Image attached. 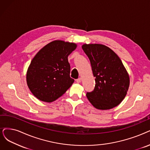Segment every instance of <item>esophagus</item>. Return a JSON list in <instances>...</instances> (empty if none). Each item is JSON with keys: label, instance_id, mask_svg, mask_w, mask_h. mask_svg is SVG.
I'll use <instances>...</instances> for the list:
<instances>
[{"label": "esophagus", "instance_id": "1", "mask_svg": "<svg viewBox=\"0 0 150 150\" xmlns=\"http://www.w3.org/2000/svg\"><path fill=\"white\" fill-rule=\"evenodd\" d=\"M76 82L77 83H80L81 82V77H79V78H78V79H76Z\"/></svg>", "mask_w": 150, "mask_h": 150}]
</instances>
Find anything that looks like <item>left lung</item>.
Masks as SVG:
<instances>
[{
  "mask_svg": "<svg viewBox=\"0 0 150 150\" xmlns=\"http://www.w3.org/2000/svg\"><path fill=\"white\" fill-rule=\"evenodd\" d=\"M82 49L91 62L95 86L87 97L98 110H109L120 104L129 87V76L119 57L101 44H84Z\"/></svg>",
  "mask_w": 150,
  "mask_h": 150,
  "instance_id": "8db88e82",
  "label": "left lung"
}]
</instances>
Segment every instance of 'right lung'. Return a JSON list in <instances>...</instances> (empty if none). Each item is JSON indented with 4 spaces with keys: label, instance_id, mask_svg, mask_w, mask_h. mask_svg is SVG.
Masks as SVG:
<instances>
[{
    "label": "right lung",
    "instance_id": "add662e5",
    "mask_svg": "<svg viewBox=\"0 0 150 150\" xmlns=\"http://www.w3.org/2000/svg\"><path fill=\"white\" fill-rule=\"evenodd\" d=\"M76 47L74 43L55 40L35 55L28 68L26 81L29 90L37 98L52 102L73 84L74 80L70 77L68 57Z\"/></svg>",
    "mask_w": 150,
    "mask_h": 150
}]
</instances>
